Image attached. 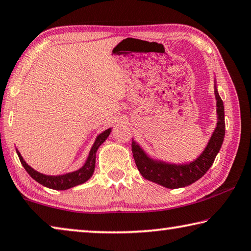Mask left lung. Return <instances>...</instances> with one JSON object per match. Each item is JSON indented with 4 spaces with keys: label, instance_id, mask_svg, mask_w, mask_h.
<instances>
[{
    "label": "left lung",
    "instance_id": "1",
    "mask_svg": "<svg viewBox=\"0 0 251 251\" xmlns=\"http://www.w3.org/2000/svg\"><path fill=\"white\" fill-rule=\"evenodd\" d=\"M215 97L217 101V126L204 150L194 161L186 163H171L162 160L153 159L146 153V151L132 139V153L138 170L142 176L169 189L187 187L199 180L218 154L225 138V108L224 102L217 90L215 80Z\"/></svg>",
    "mask_w": 251,
    "mask_h": 251
}]
</instances>
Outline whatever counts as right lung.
<instances>
[{"instance_id":"add662e5","label":"right lung","mask_w":251,"mask_h":251,"mask_svg":"<svg viewBox=\"0 0 251 251\" xmlns=\"http://www.w3.org/2000/svg\"><path fill=\"white\" fill-rule=\"evenodd\" d=\"M111 130H112L111 128L106 129L103 131V132L98 135L96 141H94L93 146L91 148V150H90L87 160H85L84 164L80 168V169L72 172H68V174H64V175L48 176V175L41 174V172L34 170L32 167L28 166V164L24 161L23 157L21 155V153L19 152L18 149H16V153H18L20 161H21L24 169L26 170L27 174L30 175L36 182H39L40 184H42V186L47 188L54 189V190H67V189L73 188L75 186H79V184L87 182L88 180L91 178L94 172V168H96L97 151L99 149V147H100L102 143L106 140V138L109 137V134L111 133Z\"/></svg>"}]
</instances>
